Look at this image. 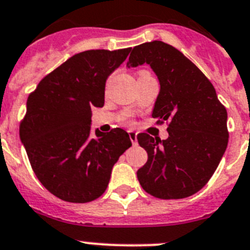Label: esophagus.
Wrapping results in <instances>:
<instances>
[{
  "label": "esophagus",
  "mask_w": 250,
  "mask_h": 250,
  "mask_svg": "<svg viewBox=\"0 0 250 250\" xmlns=\"http://www.w3.org/2000/svg\"><path fill=\"white\" fill-rule=\"evenodd\" d=\"M129 136L130 140H131L132 145H136L137 144V134L135 131H129Z\"/></svg>",
  "instance_id": "esophagus-1"
}]
</instances>
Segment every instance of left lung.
<instances>
[{"instance_id":"obj_1","label":"left lung","mask_w":250,"mask_h":250,"mask_svg":"<svg viewBox=\"0 0 250 250\" xmlns=\"http://www.w3.org/2000/svg\"><path fill=\"white\" fill-rule=\"evenodd\" d=\"M144 63L159 82L152 116L169 126L166 140L137 135L148 156L137 179L156 198H188L205 187L225 154L227 110L206 76L172 45L154 40L135 46L126 66Z\"/></svg>"}]
</instances>
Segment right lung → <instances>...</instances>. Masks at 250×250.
I'll return each mask as SVG.
<instances>
[{"label": "right lung", "instance_id": "obj_1", "mask_svg": "<svg viewBox=\"0 0 250 250\" xmlns=\"http://www.w3.org/2000/svg\"><path fill=\"white\" fill-rule=\"evenodd\" d=\"M130 50L78 52L45 76L28 97L21 141L38 179L61 200L98 199L113 166L131 146L123 129L91 132L92 108L104 105L106 80Z\"/></svg>", "mask_w": 250, "mask_h": 250}]
</instances>
